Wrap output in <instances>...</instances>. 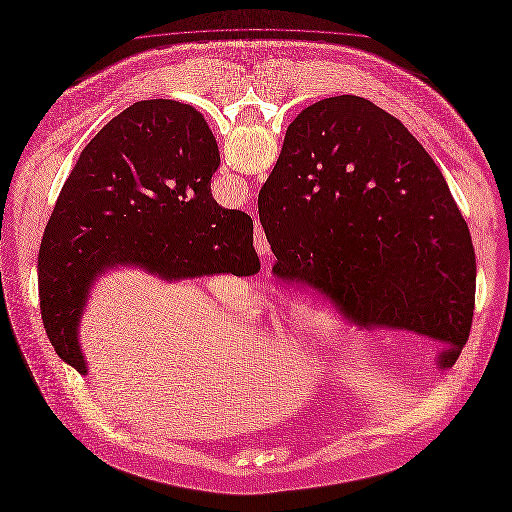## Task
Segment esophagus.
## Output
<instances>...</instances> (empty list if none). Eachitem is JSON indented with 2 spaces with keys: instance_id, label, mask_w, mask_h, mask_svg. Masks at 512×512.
Returning a JSON list of instances; mask_svg holds the SVG:
<instances>
[{
  "instance_id": "1",
  "label": "esophagus",
  "mask_w": 512,
  "mask_h": 512,
  "mask_svg": "<svg viewBox=\"0 0 512 512\" xmlns=\"http://www.w3.org/2000/svg\"><path fill=\"white\" fill-rule=\"evenodd\" d=\"M258 243H262V241H258Z\"/></svg>"
}]
</instances>
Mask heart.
<instances>
[{
    "label": "heart",
    "instance_id": "1",
    "mask_svg": "<svg viewBox=\"0 0 512 512\" xmlns=\"http://www.w3.org/2000/svg\"><path fill=\"white\" fill-rule=\"evenodd\" d=\"M296 333L312 335L323 343L335 341L341 335V322L325 298H310L306 304L293 308L285 322Z\"/></svg>",
    "mask_w": 512,
    "mask_h": 512
}]
</instances>
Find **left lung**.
<instances>
[{
    "label": "left lung",
    "instance_id": "1",
    "mask_svg": "<svg viewBox=\"0 0 512 512\" xmlns=\"http://www.w3.org/2000/svg\"><path fill=\"white\" fill-rule=\"evenodd\" d=\"M283 285L368 329L466 345L476 302L468 225L426 148L366 98L302 109L258 194Z\"/></svg>",
    "mask_w": 512,
    "mask_h": 512
}]
</instances>
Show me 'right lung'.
Returning a JSON list of instances; mask_svg holds the SVG:
<instances>
[{
  "label": "right lung",
  "instance_id": "1",
  "mask_svg": "<svg viewBox=\"0 0 512 512\" xmlns=\"http://www.w3.org/2000/svg\"><path fill=\"white\" fill-rule=\"evenodd\" d=\"M217 165L204 115L175 100L136 102L82 150L38 252L46 335L81 376L77 329L98 273L131 264L175 281L260 271L252 219L212 198Z\"/></svg>",
  "mask_w": 512,
  "mask_h": 512
}]
</instances>
